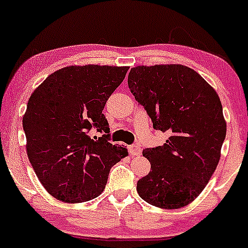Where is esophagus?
<instances>
[{
    "instance_id": "esophagus-1",
    "label": "esophagus",
    "mask_w": 248,
    "mask_h": 248,
    "mask_svg": "<svg viewBox=\"0 0 248 248\" xmlns=\"http://www.w3.org/2000/svg\"><path fill=\"white\" fill-rule=\"evenodd\" d=\"M129 153L132 156H140L141 155V147L139 144H133L129 147Z\"/></svg>"
}]
</instances>
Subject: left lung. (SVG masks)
<instances>
[{
  "mask_svg": "<svg viewBox=\"0 0 248 248\" xmlns=\"http://www.w3.org/2000/svg\"><path fill=\"white\" fill-rule=\"evenodd\" d=\"M128 86L156 130L169 134L163 146L143 149L150 171L136 190L147 203L179 209L195 201L220 158L226 122L220 99L196 71L179 64L136 66Z\"/></svg>",
  "mask_w": 248,
  "mask_h": 248,
  "instance_id": "8db88e82",
  "label": "left lung"
}]
</instances>
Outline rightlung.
I'll return each instance as SVG.
<instances>
[{
  "mask_svg": "<svg viewBox=\"0 0 248 248\" xmlns=\"http://www.w3.org/2000/svg\"><path fill=\"white\" fill-rule=\"evenodd\" d=\"M128 66H67L33 91L23 116L29 161L43 186L65 203L98 197L110 168L128 155L109 142L102 114L106 101L124 81ZM92 127L105 134L92 140Z\"/></svg>",
  "mask_w": 248,
  "mask_h": 248,
  "instance_id": "1",
  "label": "right lung"
}]
</instances>
